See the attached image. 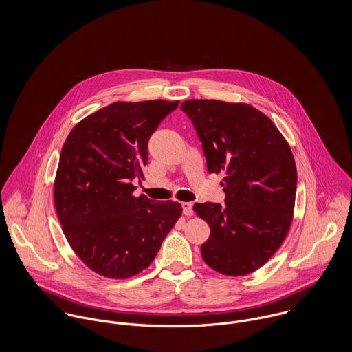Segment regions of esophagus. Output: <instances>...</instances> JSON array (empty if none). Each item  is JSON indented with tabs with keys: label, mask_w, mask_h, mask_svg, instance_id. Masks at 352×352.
Wrapping results in <instances>:
<instances>
[{
	"label": "esophagus",
	"mask_w": 352,
	"mask_h": 352,
	"mask_svg": "<svg viewBox=\"0 0 352 352\" xmlns=\"http://www.w3.org/2000/svg\"><path fill=\"white\" fill-rule=\"evenodd\" d=\"M183 212H184V215H187V217H191V215L194 214V211H192V203H191V201H184V203H183Z\"/></svg>",
	"instance_id": "34e87169"
}]
</instances>
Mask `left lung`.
Instances as JSON below:
<instances>
[{"label":"left lung","mask_w":352,"mask_h":352,"mask_svg":"<svg viewBox=\"0 0 352 352\" xmlns=\"http://www.w3.org/2000/svg\"><path fill=\"white\" fill-rule=\"evenodd\" d=\"M192 120L210 173H222L225 204L195 203L210 226L201 257L214 271L244 276L264 265L283 244L294 217L297 166L274 122L245 102L191 99Z\"/></svg>","instance_id":"left-lung-1"}]
</instances>
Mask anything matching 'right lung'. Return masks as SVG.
Segmentation results:
<instances>
[{
  "label": "right lung",
  "instance_id": "obj_1",
  "mask_svg": "<svg viewBox=\"0 0 352 352\" xmlns=\"http://www.w3.org/2000/svg\"><path fill=\"white\" fill-rule=\"evenodd\" d=\"M179 100L116 101L67 135L54 180V203L72 250L94 272L127 279L148 268L182 217L177 201L134 195L145 180L148 141Z\"/></svg>",
  "mask_w": 352,
  "mask_h": 352
}]
</instances>
